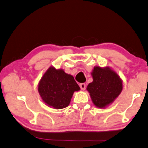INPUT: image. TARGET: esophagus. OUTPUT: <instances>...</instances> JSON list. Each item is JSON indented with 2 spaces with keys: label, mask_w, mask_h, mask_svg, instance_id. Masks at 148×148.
<instances>
[{
  "label": "esophagus",
  "mask_w": 148,
  "mask_h": 148,
  "mask_svg": "<svg viewBox=\"0 0 148 148\" xmlns=\"http://www.w3.org/2000/svg\"><path fill=\"white\" fill-rule=\"evenodd\" d=\"M79 86H80V89H81L82 90H84L86 89V84L81 83V84H80Z\"/></svg>",
  "instance_id": "34e87169"
}]
</instances>
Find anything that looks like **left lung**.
Returning <instances> with one entry per match:
<instances>
[{"instance_id":"8db88e82","label":"left lung","mask_w":148,"mask_h":148,"mask_svg":"<svg viewBox=\"0 0 148 148\" xmlns=\"http://www.w3.org/2000/svg\"><path fill=\"white\" fill-rule=\"evenodd\" d=\"M93 82L86 90L93 104L99 108H105L115 100L122 91V80L110 67L95 66L91 72Z\"/></svg>"}]
</instances>
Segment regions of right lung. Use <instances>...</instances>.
I'll return each instance as SVG.
<instances>
[{
    "instance_id": "1",
    "label": "right lung",
    "mask_w": 148,
    "mask_h": 148,
    "mask_svg": "<svg viewBox=\"0 0 148 148\" xmlns=\"http://www.w3.org/2000/svg\"><path fill=\"white\" fill-rule=\"evenodd\" d=\"M80 90L72 75L51 66L42 77L38 91L49 107L60 110L69 106L75 91Z\"/></svg>"
}]
</instances>
